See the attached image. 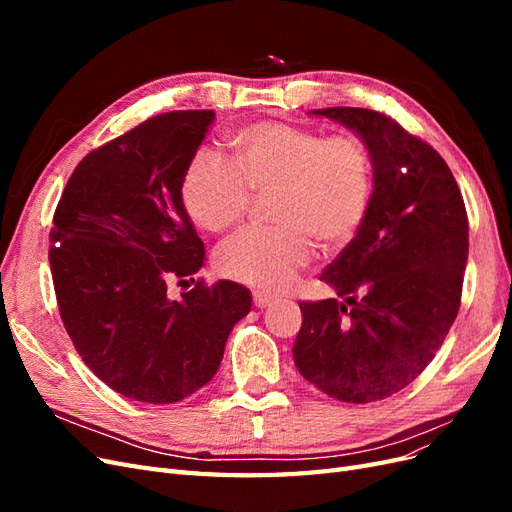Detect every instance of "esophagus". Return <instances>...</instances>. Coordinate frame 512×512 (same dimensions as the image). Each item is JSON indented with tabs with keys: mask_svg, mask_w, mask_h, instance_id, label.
I'll return each instance as SVG.
<instances>
[{
	"mask_svg": "<svg viewBox=\"0 0 512 512\" xmlns=\"http://www.w3.org/2000/svg\"><path fill=\"white\" fill-rule=\"evenodd\" d=\"M275 303V297H271V294H265V292H254V305L256 307H260V309H265V307H269V305H273Z\"/></svg>",
	"mask_w": 512,
	"mask_h": 512,
	"instance_id": "1",
	"label": "esophagus"
}]
</instances>
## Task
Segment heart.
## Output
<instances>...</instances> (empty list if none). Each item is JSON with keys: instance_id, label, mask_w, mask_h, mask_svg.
Masks as SVG:
<instances>
[{"instance_id": "1", "label": "heart", "mask_w": 512, "mask_h": 512, "mask_svg": "<svg viewBox=\"0 0 512 512\" xmlns=\"http://www.w3.org/2000/svg\"><path fill=\"white\" fill-rule=\"evenodd\" d=\"M235 166L198 151L181 179V200L207 232L235 226L254 194H269L277 226L237 232L215 254L218 271L239 284L277 292L305 267L316 241L322 250L348 245L374 196V160L363 138L258 121L228 136Z\"/></svg>"}]
</instances>
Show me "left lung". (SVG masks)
<instances>
[{
    "label": "left lung",
    "instance_id": "obj_1",
    "mask_svg": "<svg viewBox=\"0 0 512 512\" xmlns=\"http://www.w3.org/2000/svg\"><path fill=\"white\" fill-rule=\"evenodd\" d=\"M374 160L369 213L320 280L337 299L301 301L292 356L316 389L348 404L391 397L423 374L461 305L468 213L440 153L384 113L320 108Z\"/></svg>",
    "mask_w": 512,
    "mask_h": 512
}]
</instances>
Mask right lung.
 <instances>
[{
	"label": "right lung",
	"instance_id": "obj_1",
	"mask_svg": "<svg viewBox=\"0 0 512 512\" xmlns=\"http://www.w3.org/2000/svg\"><path fill=\"white\" fill-rule=\"evenodd\" d=\"M213 119L164 113L87 153L53 215L49 262L72 344L104 384L143 404L205 386L252 307L250 290L228 280L168 294L205 265L181 179Z\"/></svg>",
	"mask_w": 512,
	"mask_h": 512
}]
</instances>
